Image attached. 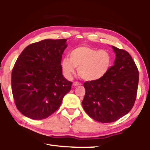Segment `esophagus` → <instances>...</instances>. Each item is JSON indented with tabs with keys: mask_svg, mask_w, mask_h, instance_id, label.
Instances as JSON below:
<instances>
[{
	"mask_svg": "<svg viewBox=\"0 0 150 150\" xmlns=\"http://www.w3.org/2000/svg\"><path fill=\"white\" fill-rule=\"evenodd\" d=\"M73 85L74 86H80L81 85V83L79 82H77V81H75V82H73Z\"/></svg>",
	"mask_w": 150,
	"mask_h": 150,
	"instance_id": "obj_1",
	"label": "esophagus"
}]
</instances>
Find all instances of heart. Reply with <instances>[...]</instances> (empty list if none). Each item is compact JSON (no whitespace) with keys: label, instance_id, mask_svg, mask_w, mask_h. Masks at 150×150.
I'll list each match as a JSON object with an SVG mask.
<instances>
[{"label":"heart","instance_id":"1","mask_svg":"<svg viewBox=\"0 0 150 150\" xmlns=\"http://www.w3.org/2000/svg\"><path fill=\"white\" fill-rule=\"evenodd\" d=\"M112 59L106 50H98L88 46L75 48L69 54V59H62V67L66 75L71 76L78 67L80 77L86 81L100 79L108 72Z\"/></svg>","mask_w":150,"mask_h":150}]
</instances>
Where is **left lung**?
I'll return each mask as SVG.
<instances>
[{
  "instance_id": "obj_1",
  "label": "left lung",
  "mask_w": 150,
  "mask_h": 150,
  "mask_svg": "<svg viewBox=\"0 0 150 150\" xmlns=\"http://www.w3.org/2000/svg\"><path fill=\"white\" fill-rule=\"evenodd\" d=\"M116 53L115 65L100 79L84 83L82 101L86 113L95 120L110 123L131 110L136 99L139 71L126 50L112 46Z\"/></svg>"
}]
</instances>
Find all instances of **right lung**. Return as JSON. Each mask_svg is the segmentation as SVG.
Returning <instances> with one entry per match:
<instances>
[{"instance_id": "obj_1", "label": "right lung", "mask_w": 150, "mask_h": 150, "mask_svg": "<svg viewBox=\"0 0 150 150\" xmlns=\"http://www.w3.org/2000/svg\"><path fill=\"white\" fill-rule=\"evenodd\" d=\"M66 39L44 40L30 44L18 57L12 71V92L22 115L42 120L59 108L72 82L62 75Z\"/></svg>"}]
</instances>
